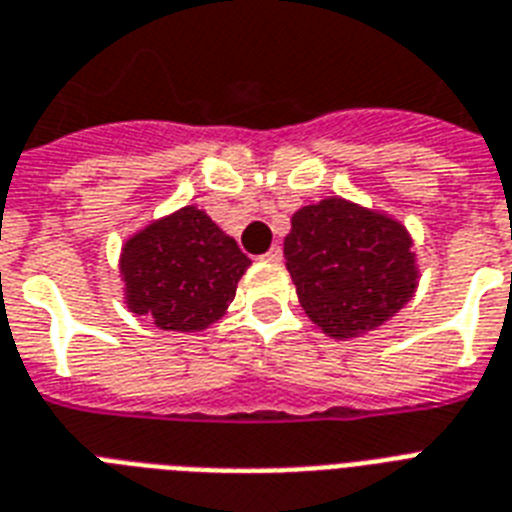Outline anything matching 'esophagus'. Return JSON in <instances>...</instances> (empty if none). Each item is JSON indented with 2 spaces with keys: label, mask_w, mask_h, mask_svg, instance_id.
Wrapping results in <instances>:
<instances>
[{
  "label": "esophagus",
  "mask_w": 512,
  "mask_h": 512,
  "mask_svg": "<svg viewBox=\"0 0 512 512\" xmlns=\"http://www.w3.org/2000/svg\"><path fill=\"white\" fill-rule=\"evenodd\" d=\"M281 255H284V252H281L279 244H273V247L268 249V252H265V255H263V260H268V263H279Z\"/></svg>",
  "instance_id": "34e87169"
}]
</instances>
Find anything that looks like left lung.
Segmentation results:
<instances>
[{"instance_id":"obj_1","label":"left lung","mask_w":512,"mask_h":512,"mask_svg":"<svg viewBox=\"0 0 512 512\" xmlns=\"http://www.w3.org/2000/svg\"><path fill=\"white\" fill-rule=\"evenodd\" d=\"M404 223L340 196L305 204L284 239L287 271L308 319L335 340L390 321L417 289V255Z\"/></svg>"}]
</instances>
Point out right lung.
I'll list each match as a JSON object with an SVG mask.
<instances>
[{"mask_svg": "<svg viewBox=\"0 0 512 512\" xmlns=\"http://www.w3.org/2000/svg\"><path fill=\"white\" fill-rule=\"evenodd\" d=\"M252 260L204 209L180 207L124 241V303L164 332H201L223 319Z\"/></svg>", "mask_w": 512, "mask_h": 512, "instance_id": "obj_1", "label": "right lung"}]
</instances>
